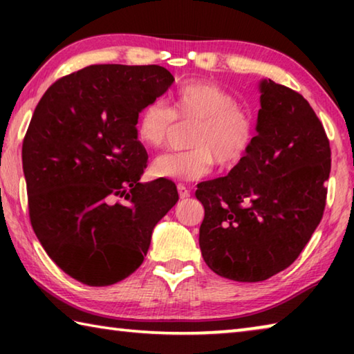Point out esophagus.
I'll use <instances>...</instances> for the list:
<instances>
[{
    "label": "esophagus",
    "instance_id": "1",
    "mask_svg": "<svg viewBox=\"0 0 354 354\" xmlns=\"http://www.w3.org/2000/svg\"><path fill=\"white\" fill-rule=\"evenodd\" d=\"M178 190H179V196H181V203L178 205V209L181 211V207L187 205V201H190V190H187V187H185L184 184H179L178 185Z\"/></svg>",
    "mask_w": 354,
    "mask_h": 354
}]
</instances>
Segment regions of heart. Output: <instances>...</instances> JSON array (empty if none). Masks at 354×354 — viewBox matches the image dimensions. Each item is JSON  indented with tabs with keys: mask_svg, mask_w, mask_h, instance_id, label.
<instances>
[{
	"mask_svg": "<svg viewBox=\"0 0 354 354\" xmlns=\"http://www.w3.org/2000/svg\"><path fill=\"white\" fill-rule=\"evenodd\" d=\"M223 153H225L226 156L231 154V153H236V143H232V145H226L225 149H223Z\"/></svg>",
	"mask_w": 354,
	"mask_h": 354,
	"instance_id": "b5f03b06",
	"label": "heart"
}]
</instances>
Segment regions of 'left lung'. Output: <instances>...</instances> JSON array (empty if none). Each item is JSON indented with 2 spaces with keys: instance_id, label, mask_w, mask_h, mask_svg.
Returning a JSON list of instances; mask_svg holds the SVG:
<instances>
[{
  "instance_id": "8db88e82",
  "label": "left lung",
  "mask_w": 354,
  "mask_h": 354,
  "mask_svg": "<svg viewBox=\"0 0 354 354\" xmlns=\"http://www.w3.org/2000/svg\"><path fill=\"white\" fill-rule=\"evenodd\" d=\"M173 81L159 65H88L35 107L21 149L29 217L46 254L80 283L111 286L134 273L176 205L171 179H142L148 154L136 128Z\"/></svg>"
}]
</instances>
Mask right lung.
<instances>
[{"label":"right lung","instance_id":"obj_1","mask_svg":"<svg viewBox=\"0 0 354 354\" xmlns=\"http://www.w3.org/2000/svg\"><path fill=\"white\" fill-rule=\"evenodd\" d=\"M259 92L247 154L195 192L205 206L203 257L220 277L242 283L270 278L297 259L325 211L331 170L329 140L308 101L272 80H262Z\"/></svg>","mask_w":354,"mask_h":354}]
</instances>
